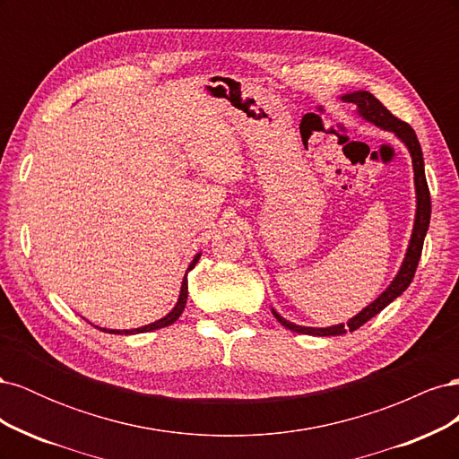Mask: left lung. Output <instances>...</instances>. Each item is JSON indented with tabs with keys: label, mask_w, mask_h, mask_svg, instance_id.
<instances>
[{
	"label": "left lung",
	"mask_w": 459,
	"mask_h": 459,
	"mask_svg": "<svg viewBox=\"0 0 459 459\" xmlns=\"http://www.w3.org/2000/svg\"><path fill=\"white\" fill-rule=\"evenodd\" d=\"M339 100L344 103H352L356 107V115L359 118L373 124V126H377L385 132H391L396 140L400 143H404V147L408 149L410 157H411V169H413L415 216H413V228H411V235L408 241L406 255H404V258H402V264H400L396 275L393 277V281L388 283V287L377 299L369 302L368 307L359 310L356 316H352L346 324H337V325H329V327L299 325V324L289 322V319H285L275 308H272V314L283 327L295 331V333H304V335H317V337L344 335L346 331L358 329L359 325L369 322L373 316H377L394 299H398L402 293H404L413 280L415 268H418L423 241H425V235L429 230V220H430V195H429V187H427V179H425V162H423L421 145L418 142V135H415V132L408 126L406 122H402L396 117H393L391 110H386L377 97L366 90L349 91V93L341 95Z\"/></svg>",
	"instance_id": "1"
}]
</instances>
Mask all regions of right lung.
Wrapping results in <instances>:
<instances>
[{
	"label": "right lung",
	"instance_id": "add662e5",
	"mask_svg": "<svg viewBox=\"0 0 459 459\" xmlns=\"http://www.w3.org/2000/svg\"><path fill=\"white\" fill-rule=\"evenodd\" d=\"M199 258H201V253H197L195 256H193V260H191V264L187 266V270H186V275H184V280H182V287H179V295H178V302L174 304V308L166 314L164 317H160V319H157V322H152V324H147V325H142V327H135V329H107V327H97V329H101V331H107V333H113V335H137V333H147V331H155V329H160V327H169V325H172L176 319L182 316V312H184V308H186V302H187V273L195 268V264L199 262Z\"/></svg>",
	"mask_w": 459,
	"mask_h": 459
}]
</instances>
